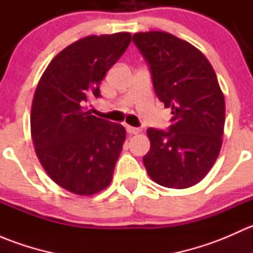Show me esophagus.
<instances>
[{
    "label": "esophagus",
    "instance_id": "obj_1",
    "mask_svg": "<svg viewBox=\"0 0 253 253\" xmlns=\"http://www.w3.org/2000/svg\"><path fill=\"white\" fill-rule=\"evenodd\" d=\"M126 129L129 134H138L139 132H141V129L137 128V127H132V126H127Z\"/></svg>",
    "mask_w": 253,
    "mask_h": 253
}]
</instances>
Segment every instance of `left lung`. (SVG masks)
I'll list each match as a JSON object with an SVG mask.
<instances>
[{
	"label": "left lung",
	"mask_w": 253,
	"mask_h": 253,
	"mask_svg": "<svg viewBox=\"0 0 253 253\" xmlns=\"http://www.w3.org/2000/svg\"><path fill=\"white\" fill-rule=\"evenodd\" d=\"M132 40L149 66L158 99L172 114L169 129H147L144 167L164 187H191L208 174L223 142L225 101L218 78L206 56L175 35L136 33Z\"/></svg>",
	"instance_id": "8db88e82"
}]
</instances>
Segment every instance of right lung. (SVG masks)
Instances as JSON below:
<instances>
[{
	"label": "right lung",
	"instance_id": "right-lung-1",
	"mask_svg": "<svg viewBox=\"0 0 253 253\" xmlns=\"http://www.w3.org/2000/svg\"><path fill=\"white\" fill-rule=\"evenodd\" d=\"M129 42V33L79 39L56 55L38 83L30 114L35 152L47 175L76 195H94L111 182L126 129L85 105L100 98L101 81Z\"/></svg>",
	"mask_w": 253,
	"mask_h": 253
}]
</instances>
